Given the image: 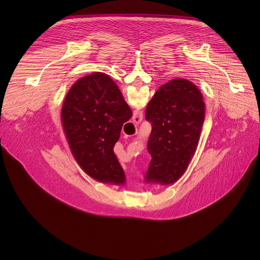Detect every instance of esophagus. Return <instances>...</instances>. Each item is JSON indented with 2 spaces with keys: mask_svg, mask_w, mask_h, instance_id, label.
<instances>
[{
  "mask_svg": "<svg viewBox=\"0 0 260 260\" xmlns=\"http://www.w3.org/2000/svg\"><path fill=\"white\" fill-rule=\"evenodd\" d=\"M133 120H134V124H138V123L141 122L142 118H141V117H138V116H135Z\"/></svg>",
  "mask_w": 260,
  "mask_h": 260,
  "instance_id": "esophagus-1",
  "label": "esophagus"
}]
</instances>
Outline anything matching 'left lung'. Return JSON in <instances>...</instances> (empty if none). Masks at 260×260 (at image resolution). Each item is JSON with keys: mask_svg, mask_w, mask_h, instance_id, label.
Masks as SVG:
<instances>
[{"mask_svg": "<svg viewBox=\"0 0 260 260\" xmlns=\"http://www.w3.org/2000/svg\"><path fill=\"white\" fill-rule=\"evenodd\" d=\"M145 119L152 124L147 141L152 160L145 179L174 183L196 151L204 120L202 94L192 82L172 80L160 86L148 102Z\"/></svg>", "mask_w": 260, "mask_h": 260, "instance_id": "8db88e82", "label": "left lung"}]
</instances>
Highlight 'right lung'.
I'll return each instance as SVG.
<instances>
[{
    "instance_id": "add662e5",
    "label": "right lung",
    "mask_w": 260,
    "mask_h": 260,
    "mask_svg": "<svg viewBox=\"0 0 260 260\" xmlns=\"http://www.w3.org/2000/svg\"><path fill=\"white\" fill-rule=\"evenodd\" d=\"M132 115L115 82L102 73L78 80L66 94L61 114L66 138L79 166L93 179L124 182L114 146Z\"/></svg>"
}]
</instances>
